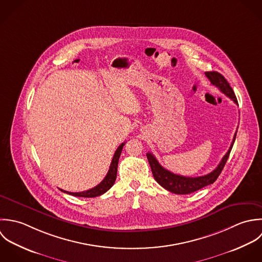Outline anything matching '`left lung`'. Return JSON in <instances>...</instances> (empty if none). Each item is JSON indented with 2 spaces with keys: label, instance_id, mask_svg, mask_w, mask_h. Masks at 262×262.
Here are the masks:
<instances>
[{
  "label": "left lung",
  "instance_id": "left-lung-1",
  "mask_svg": "<svg viewBox=\"0 0 262 262\" xmlns=\"http://www.w3.org/2000/svg\"><path fill=\"white\" fill-rule=\"evenodd\" d=\"M206 76L208 77V79L213 86L217 87L226 96H228L236 104H238L235 93H234L233 89L231 88L230 84L227 82V80L225 79L224 76H222L217 72H206ZM236 135H237V132L234 135L233 142H232L228 152L223 157L222 161L217 165V167L213 171H211L210 173L207 174V175H204V176L186 177V176H181V175H178V174H174V173L168 171L167 169L163 168L159 164L157 159L154 157L153 154L147 153V158H148V161L150 163L152 173H153V176H154L155 180L162 187H164L168 191L176 193V194H188V193L194 192L199 189H202L203 187H205L207 185L213 183L216 180V178L219 177V175L221 174L224 167H225V164H226V162L229 158V155H230V152L233 148V145H234V142H235V139H236Z\"/></svg>",
  "mask_w": 262,
  "mask_h": 262
}]
</instances>
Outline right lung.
<instances>
[{
    "label": "right lung",
    "instance_id": "obj_1",
    "mask_svg": "<svg viewBox=\"0 0 262 262\" xmlns=\"http://www.w3.org/2000/svg\"><path fill=\"white\" fill-rule=\"evenodd\" d=\"M124 145H125V143H122L117 148V150L115 151L113 158H112V161H111V164H110V167H109V170H108L104 179L98 185H96L95 187H93V188H91L89 190L82 191V192H70V191L62 190L60 188L59 189L61 191L66 192V193H68V194H71V195H74V196H79V198H95V196H99V195L105 193L108 189H110L112 187V185L115 182L116 174H117L118 160H119L121 151H122V148H123Z\"/></svg>",
    "mask_w": 262,
    "mask_h": 262
}]
</instances>
